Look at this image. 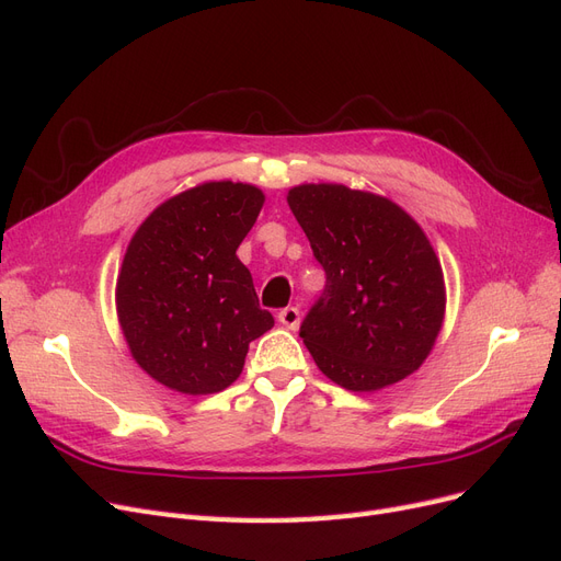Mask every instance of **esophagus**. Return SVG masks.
Here are the masks:
<instances>
[{
    "instance_id": "34e87169",
    "label": "esophagus",
    "mask_w": 561,
    "mask_h": 561,
    "mask_svg": "<svg viewBox=\"0 0 561 561\" xmlns=\"http://www.w3.org/2000/svg\"><path fill=\"white\" fill-rule=\"evenodd\" d=\"M278 320H280V325H285L287 330H297L299 328V309L287 307V309L278 311Z\"/></svg>"
}]
</instances>
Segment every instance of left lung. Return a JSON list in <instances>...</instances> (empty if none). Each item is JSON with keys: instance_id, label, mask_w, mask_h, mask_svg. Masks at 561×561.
<instances>
[{"instance_id": "obj_1", "label": "left lung", "mask_w": 561, "mask_h": 561, "mask_svg": "<svg viewBox=\"0 0 561 561\" xmlns=\"http://www.w3.org/2000/svg\"><path fill=\"white\" fill-rule=\"evenodd\" d=\"M287 206L325 268V293L299 336L318 369L371 393L410 377L443 330L445 276L416 219L346 184H299Z\"/></svg>"}]
</instances>
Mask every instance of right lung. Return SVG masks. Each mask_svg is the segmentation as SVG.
<instances>
[{"mask_svg":"<svg viewBox=\"0 0 561 561\" xmlns=\"http://www.w3.org/2000/svg\"><path fill=\"white\" fill-rule=\"evenodd\" d=\"M264 206L254 184L217 180L163 201L133 233L116 278V316L133 360L184 396L241 377L252 339L274 328L236 257Z\"/></svg>","mask_w":561,"mask_h":561,"instance_id":"obj_1","label":"right lung"}]
</instances>
